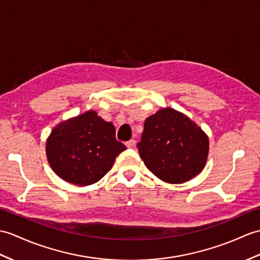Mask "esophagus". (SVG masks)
<instances>
[{
  "instance_id": "1",
  "label": "esophagus",
  "mask_w": 260,
  "mask_h": 260,
  "mask_svg": "<svg viewBox=\"0 0 260 260\" xmlns=\"http://www.w3.org/2000/svg\"><path fill=\"white\" fill-rule=\"evenodd\" d=\"M125 145H126V147H127V148H134L135 145H136V142H135V140H131L128 142H126Z\"/></svg>"
}]
</instances>
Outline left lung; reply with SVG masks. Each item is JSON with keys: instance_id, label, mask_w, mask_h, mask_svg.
Returning <instances> with one entry per match:
<instances>
[{"instance_id": "left-lung-1", "label": "left lung", "mask_w": 260, "mask_h": 260, "mask_svg": "<svg viewBox=\"0 0 260 260\" xmlns=\"http://www.w3.org/2000/svg\"><path fill=\"white\" fill-rule=\"evenodd\" d=\"M138 152L155 176L179 184L203 171L208 156V137L194 122L172 108L146 118Z\"/></svg>"}]
</instances>
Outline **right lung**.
I'll list each match as a JSON object with an SVG mask.
<instances>
[{
	"instance_id": "1",
	"label": "right lung",
	"mask_w": 260,
	"mask_h": 260,
	"mask_svg": "<svg viewBox=\"0 0 260 260\" xmlns=\"http://www.w3.org/2000/svg\"><path fill=\"white\" fill-rule=\"evenodd\" d=\"M125 149V145L116 140L114 125L94 111L57 125L46 142L52 170L78 186L99 182Z\"/></svg>"
}]
</instances>
